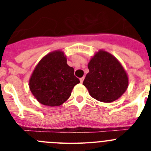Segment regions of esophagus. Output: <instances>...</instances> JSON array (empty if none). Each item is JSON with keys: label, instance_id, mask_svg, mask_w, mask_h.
Returning a JSON list of instances; mask_svg holds the SVG:
<instances>
[{"label": "esophagus", "instance_id": "obj_1", "mask_svg": "<svg viewBox=\"0 0 151 151\" xmlns=\"http://www.w3.org/2000/svg\"><path fill=\"white\" fill-rule=\"evenodd\" d=\"M84 79H85V78H84V77H82V78H80V81H81V83L83 82V81H84Z\"/></svg>", "mask_w": 151, "mask_h": 151}]
</instances>
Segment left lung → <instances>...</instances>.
I'll return each mask as SVG.
<instances>
[{
    "instance_id": "left-lung-1",
    "label": "left lung",
    "mask_w": 151,
    "mask_h": 151,
    "mask_svg": "<svg viewBox=\"0 0 151 151\" xmlns=\"http://www.w3.org/2000/svg\"><path fill=\"white\" fill-rule=\"evenodd\" d=\"M89 73L83 85L90 95L103 103H111L124 94L129 85L128 76L120 61L111 54L98 51L88 64Z\"/></svg>"
}]
</instances>
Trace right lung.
Segmentation results:
<instances>
[{"label": "right lung", "instance_id": "add662e5", "mask_svg": "<svg viewBox=\"0 0 151 151\" xmlns=\"http://www.w3.org/2000/svg\"><path fill=\"white\" fill-rule=\"evenodd\" d=\"M79 82L63 52L57 50L39 61L29 79V88L39 103L54 107L66 102Z\"/></svg>", "mask_w": 151, "mask_h": 151}]
</instances>
